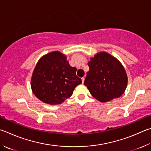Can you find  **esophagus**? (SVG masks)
I'll return each instance as SVG.
<instances>
[{
  "label": "esophagus",
  "instance_id": "1",
  "mask_svg": "<svg viewBox=\"0 0 151 151\" xmlns=\"http://www.w3.org/2000/svg\"><path fill=\"white\" fill-rule=\"evenodd\" d=\"M82 79V83H83V84L84 83V77H83L81 78Z\"/></svg>",
  "mask_w": 151,
  "mask_h": 151
}]
</instances>
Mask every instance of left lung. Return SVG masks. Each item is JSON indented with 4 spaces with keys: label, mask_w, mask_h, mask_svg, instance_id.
I'll return each mask as SVG.
<instances>
[{
    "label": "left lung",
    "mask_w": 151,
    "mask_h": 151,
    "mask_svg": "<svg viewBox=\"0 0 151 151\" xmlns=\"http://www.w3.org/2000/svg\"><path fill=\"white\" fill-rule=\"evenodd\" d=\"M88 65L90 70L84 84L96 99L107 102L124 93L127 76L116 58L106 52H100L90 59Z\"/></svg>",
    "instance_id": "obj_1"
}]
</instances>
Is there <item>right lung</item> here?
Returning <instances> with one entry per match:
<instances>
[{
	"label": "right lung",
	"mask_w": 151,
	"mask_h": 151,
	"mask_svg": "<svg viewBox=\"0 0 151 151\" xmlns=\"http://www.w3.org/2000/svg\"><path fill=\"white\" fill-rule=\"evenodd\" d=\"M76 68L59 51L51 52L41 57L31 79L32 92L45 104H60L71 96L75 87L82 83L76 75Z\"/></svg>",
	"instance_id": "obj_1"
}]
</instances>
